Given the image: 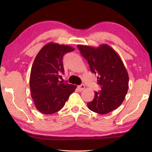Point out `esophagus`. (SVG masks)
Masks as SVG:
<instances>
[{
    "mask_svg": "<svg viewBox=\"0 0 152 152\" xmlns=\"http://www.w3.org/2000/svg\"><path fill=\"white\" fill-rule=\"evenodd\" d=\"M78 88L80 91H83V90L85 89V86H84V84H81V85L78 86Z\"/></svg>",
    "mask_w": 152,
    "mask_h": 152,
    "instance_id": "1",
    "label": "esophagus"
}]
</instances>
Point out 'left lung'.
<instances>
[{
	"label": "left lung",
	"mask_w": 152,
	"mask_h": 152,
	"mask_svg": "<svg viewBox=\"0 0 152 152\" xmlns=\"http://www.w3.org/2000/svg\"><path fill=\"white\" fill-rule=\"evenodd\" d=\"M81 54L88 61L92 73L97 74L101 91L87 103L88 109L99 114H107L122 104L127 93L129 76L121 58L112 48L102 44L98 48L78 45Z\"/></svg>",
	"instance_id": "left-lung-1"
}]
</instances>
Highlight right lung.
<instances>
[{"label": "right lung", "instance_id": "1", "mask_svg": "<svg viewBox=\"0 0 152 152\" xmlns=\"http://www.w3.org/2000/svg\"><path fill=\"white\" fill-rule=\"evenodd\" d=\"M74 50L69 45L50 42L36 56L30 74L31 95L36 109L51 115L62 109L76 86L59 80L64 73L62 58Z\"/></svg>", "mask_w": 152, "mask_h": 152}]
</instances>
